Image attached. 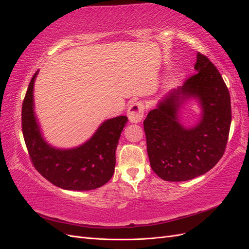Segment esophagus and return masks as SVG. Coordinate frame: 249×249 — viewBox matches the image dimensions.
Instances as JSON below:
<instances>
[{
    "mask_svg": "<svg viewBox=\"0 0 249 249\" xmlns=\"http://www.w3.org/2000/svg\"><path fill=\"white\" fill-rule=\"evenodd\" d=\"M144 105L141 102H136L130 105L129 109H127V117L129 120L133 124L140 123L143 116H144Z\"/></svg>",
    "mask_w": 249,
    "mask_h": 249,
    "instance_id": "obj_1",
    "label": "esophagus"
}]
</instances>
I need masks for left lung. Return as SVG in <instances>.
Masks as SVG:
<instances>
[{
	"mask_svg": "<svg viewBox=\"0 0 249 249\" xmlns=\"http://www.w3.org/2000/svg\"><path fill=\"white\" fill-rule=\"evenodd\" d=\"M194 69L197 72L165 96L143 122L150 166L167 182L208 172L227 147L231 123L229 89L207 56L197 53ZM190 96L199 99L203 114L198 125L186 129L178 123L177 111Z\"/></svg>",
	"mask_w": 249,
	"mask_h": 249,
	"instance_id": "obj_1",
	"label": "left lung"
}]
</instances>
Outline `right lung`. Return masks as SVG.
Listing matches in <instances>:
<instances>
[{"label": "right lung", "instance_id": "add662e5", "mask_svg": "<svg viewBox=\"0 0 249 249\" xmlns=\"http://www.w3.org/2000/svg\"><path fill=\"white\" fill-rule=\"evenodd\" d=\"M32 77L21 107V127L29 157L35 169L49 182L65 190L88 191L106 184L115 168V152L126 116L103 123L86 143L71 149L52 147L43 140L34 115Z\"/></svg>", "mask_w": 249, "mask_h": 249}]
</instances>
